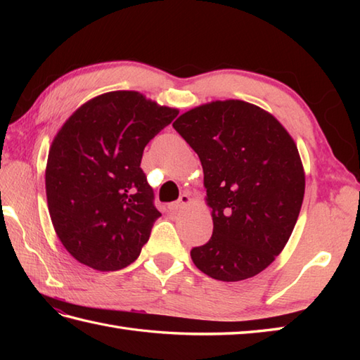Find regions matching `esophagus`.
<instances>
[{"instance_id": "esophagus-1", "label": "esophagus", "mask_w": 360, "mask_h": 360, "mask_svg": "<svg viewBox=\"0 0 360 360\" xmlns=\"http://www.w3.org/2000/svg\"><path fill=\"white\" fill-rule=\"evenodd\" d=\"M188 202H190V196L187 193H184V195L179 196L178 201H174V202H172L170 205H168V209H170L172 212H178L181 209H184Z\"/></svg>"}]
</instances>
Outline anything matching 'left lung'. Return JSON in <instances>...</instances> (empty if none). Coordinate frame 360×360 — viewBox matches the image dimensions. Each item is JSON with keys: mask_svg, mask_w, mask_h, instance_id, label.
Masks as SVG:
<instances>
[{"mask_svg": "<svg viewBox=\"0 0 360 360\" xmlns=\"http://www.w3.org/2000/svg\"><path fill=\"white\" fill-rule=\"evenodd\" d=\"M200 156L213 233L190 255L221 281L264 271L294 231L304 195L297 145L272 114L243 101H217L173 124Z\"/></svg>", "mask_w": 360, "mask_h": 360, "instance_id": "left-lung-1", "label": "left lung"}]
</instances>
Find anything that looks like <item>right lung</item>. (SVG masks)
I'll use <instances>...</instances> for the list:
<instances>
[{"instance_id": "add662e5", "label": "right lung", "mask_w": 360, "mask_h": 360, "mask_svg": "<svg viewBox=\"0 0 360 360\" xmlns=\"http://www.w3.org/2000/svg\"><path fill=\"white\" fill-rule=\"evenodd\" d=\"M178 114L136 91H112L83 103L57 133L46 165L49 215L82 264L119 271L139 257L160 217L143 148Z\"/></svg>"}]
</instances>
